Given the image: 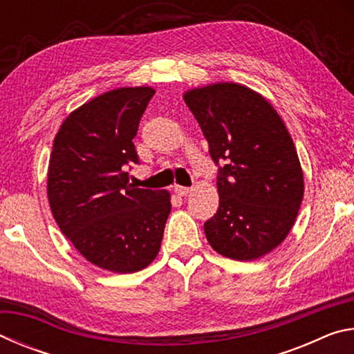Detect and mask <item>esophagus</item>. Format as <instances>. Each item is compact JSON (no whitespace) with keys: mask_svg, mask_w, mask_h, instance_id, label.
<instances>
[{"mask_svg":"<svg viewBox=\"0 0 354 354\" xmlns=\"http://www.w3.org/2000/svg\"><path fill=\"white\" fill-rule=\"evenodd\" d=\"M175 192H176L179 196H185V195L190 194L192 189L190 187H184V185H175Z\"/></svg>","mask_w":354,"mask_h":354,"instance_id":"1","label":"esophagus"}]
</instances>
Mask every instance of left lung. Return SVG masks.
<instances>
[{
  "label": "left lung",
  "mask_w": 354,
  "mask_h": 354,
  "mask_svg": "<svg viewBox=\"0 0 354 354\" xmlns=\"http://www.w3.org/2000/svg\"><path fill=\"white\" fill-rule=\"evenodd\" d=\"M218 170V211L205 223L211 247L236 261H254L281 245L304 194L301 164L274 107L236 82L185 92Z\"/></svg>",
  "instance_id": "left-lung-1"
}]
</instances>
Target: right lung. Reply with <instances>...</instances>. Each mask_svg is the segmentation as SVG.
<instances>
[{
	"label": "right lung",
	"instance_id": "obj_1",
	"mask_svg": "<svg viewBox=\"0 0 354 354\" xmlns=\"http://www.w3.org/2000/svg\"><path fill=\"white\" fill-rule=\"evenodd\" d=\"M154 88L120 87L64 120L53 143L46 194L57 226L88 262L134 273L159 253L171 211L169 190L129 184L133 139Z\"/></svg>",
	"mask_w": 354,
	"mask_h": 354
}]
</instances>
